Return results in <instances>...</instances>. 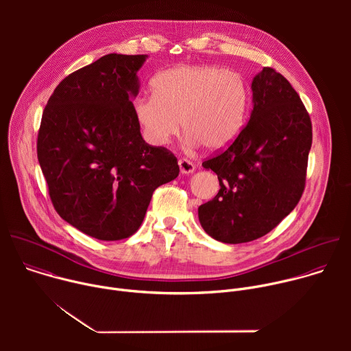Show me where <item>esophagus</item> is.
I'll use <instances>...</instances> for the list:
<instances>
[{
	"mask_svg": "<svg viewBox=\"0 0 351 351\" xmlns=\"http://www.w3.org/2000/svg\"><path fill=\"white\" fill-rule=\"evenodd\" d=\"M178 164H179V168H180V172H182V173H193L194 169H195L194 162H191V161L187 160V158H180V160L178 161Z\"/></svg>",
	"mask_w": 351,
	"mask_h": 351,
	"instance_id": "esophagus-1",
	"label": "esophagus"
}]
</instances>
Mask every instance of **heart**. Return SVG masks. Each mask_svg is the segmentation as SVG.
<instances>
[{
	"label": "heart",
	"instance_id": "obj_1",
	"mask_svg": "<svg viewBox=\"0 0 351 351\" xmlns=\"http://www.w3.org/2000/svg\"><path fill=\"white\" fill-rule=\"evenodd\" d=\"M156 93L138 95L133 112L144 138L164 145L180 132L208 152L232 144L244 128L250 93L241 75L213 65H183L161 72Z\"/></svg>",
	"mask_w": 351,
	"mask_h": 351
}]
</instances>
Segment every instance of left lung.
Returning <instances> with one entry per match:
<instances>
[{"label":"left lung","mask_w":351,"mask_h":351,"mask_svg":"<svg viewBox=\"0 0 351 351\" xmlns=\"http://www.w3.org/2000/svg\"><path fill=\"white\" fill-rule=\"evenodd\" d=\"M253 111L236 140L203 162L219 191L198 207L203 229L229 244L260 239L287 217L306 187L310 115L285 76L265 66L252 83Z\"/></svg>","instance_id":"1"}]
</instances>
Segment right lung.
I'll return each mask as SVG.
<instances>
[{"label": "right lung", "instance_id": "add662e5", "mask_svg": "<svg viewBox=\"0 0 351 351\" xmlns=\"http://www.w3.org/2000/svg\"><path fill=\"white\" fill-rule=\"evenodd\" d=\"M147 56L108 54L66 76L44 108L37 158L62 219L98 240L140 228L153 193L179 175L176 157L147 144L133 112Z\"/></svg>", "mask_w": 351, "mask_h": 351}]
</instances>
